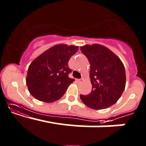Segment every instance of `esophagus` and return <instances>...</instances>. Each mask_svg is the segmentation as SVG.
I'll return each instance as SVG.
<instances>
[{"mask_svg":"<svg viewBox=\"0 0 146 146\" xmlns=\"http://www.w3.org/2000/svg\"><path fill=\"white\" fill-rule=\"evenodd\" d=\"M77 82L78 83H81V82H83V80H82H82H77Z\"/></svg>","mask_w":146,"mask_h":146,"instance_id":"esophagus-1","label":"esophagus"}]
</instances>
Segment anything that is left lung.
Returning a JSON list of instances; mask_svg holds the SVG:
<instances>
[{"mask_svg":"<svg viewBox=\"0 0 146 146\" xmlns=\"http://www.w3.org/2000/svg\"><path fill=\"white\" fill-rule=\"evenodd\" d=\"M90 64L91 93L80 95L82 101L90 108L102 110L112 106L120 99L125 87L124 65L111 50L100 44L80 47Z\"/></svg>","mask_w":146,"mask_h":146,"instance_id":"8db88e82","label":"left lung"}]
</instances>
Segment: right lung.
I'll return each instance as SVG.
<instances>
[{
  "mask_svg": "<svg viewBox=\"0 0 146 146\" xmlns=\"http://www.w3.org/2000/svg\"><path fill=\"white\" fill-rule=\"evenodd\" d=\"M78 46L57 44L51 47L33 61L28 69L26 82L29 92L38 100L52 102L60 99L74 79L68 62Z\"/></svg>",
  "mask_w": 146,
  "mask_h": 146,
  "instance_id": "obj_1",
  "label": "right lung"
}]
</instances>
